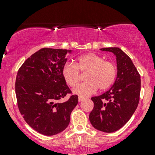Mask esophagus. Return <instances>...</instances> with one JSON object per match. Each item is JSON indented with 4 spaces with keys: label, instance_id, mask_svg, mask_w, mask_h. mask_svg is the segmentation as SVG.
Instances as JSON below:
<instances>
[{
    "label": "esophagus",
    "instance_id": "34e87169",
    "mask_svg": "<svg viewBox=\"0 0 155 155\" xmlns=\"http://www.w3.org/2000/svg\"><path fill=\"white\" fill-rule=\"evenodd\" d=\"M78 100H79V102H82V101H83L84 100H85V98L82 97H79Z\"/></svg>",
    "mask_w": 155,
    "mask_h": 155
}]
</instances>
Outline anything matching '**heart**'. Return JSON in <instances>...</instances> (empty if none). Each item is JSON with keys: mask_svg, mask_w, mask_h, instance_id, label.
Returning <instances> with one entry per match:
<instances>
[{"mask_svg": "<svg viewBox=\"0 0 155 155\" xmlns=\"http://www.w3.org/2000/svg\"><path fill=\"white\" fill-rule=\"evenodd\" d=\"M80 73H86L85 82L78 85L73 92L80 97H87L96 91L107 90L115 82L117 75L115 64L95 53H87L78 58L75 64L67 63L62 68V75L69 86L76 87L80 80Z\"/></svg>", "mask_w": 155, "mask_h": 155, "instance_id": "1", "label": "heart"}]
</instances>
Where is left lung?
I'll use <instances>...</instances> for the list:
<instances>
[{
	"label": "left lung",
	"mask_w": 155,
	"mask_h": 155,
	"mask_svg": "<svg viewBox=\"0 0 155 155\" xmlns=\"http://www.w3.org/2000/svg\"><path fill=\"white\" fill-rule=\"evenodd\" d=\"M101 50L115 54L118 73L110 89L100 96L91 97L94 106L89 120L95 129L112 133L129 121L138 107L141 79L131 59L121 48L110 47Z\"/></svg>",
	"instance_id": "1"
}]
</instances>
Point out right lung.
<instances>
[{
    "label": "right lung",
    "mask_w": 155,
    "mask_h": 155,
    "mask_svg": "<svg viewBox=\"0 0 155 155\" xmlns=\"http://www.w3.org/2000/svg\"><path fill=\"white\" fill-rule=\"evenodd\" d=\"M67 49L43 48L34 53L18 69L15 94L18 109L34 130L52 136L67 128L70 114L78 104L62 75ZM71 94L68 101L60 100Z\"/></svg>",
    "instance_id": "right-lung-1"
}]
</instances>
